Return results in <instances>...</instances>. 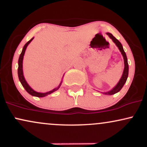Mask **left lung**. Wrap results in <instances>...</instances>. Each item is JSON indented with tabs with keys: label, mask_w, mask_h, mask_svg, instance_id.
<instances>
[{
	"label": "left lung",
	"mask_w": 147,
	"mask_h": 147,
	"mask_svg": "<svg viewBox=\"0 0 147 147\" xmlns=\"http://www.w3.org/2000/svg\"><path fill=\"white\" fill-rule=\"evenodd\" d=\"M106 34L109 35V37H110L111 39L113 40V41L114 43L116 44V45L118 47L119 50H120L121 53H122L123 57H124V72H123V75L122 76V77H121L119 82H118V84L116 85V86L114 88H113L111 91H109V92H104V94H106V95H114V94L117 93V92H119V91L122 88V87L124 86V84L126 83V79H127V77H128V75H129V64H128L127 57H126V53H125V52L124 51V49H123L122 45V44H121L120 42L118 41L115 37L113 36L112 34L109 33V32L106 33Z\"/></svg>",
	"instance_id": "left-lung-1"
}]
</instances>
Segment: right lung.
Wrapping results in <instances>:
<instances>
[{"label": "right lung", "mask_w": 147, "mask_h": 147, "mask_svg": "<svg viewBox=\"0 0 147 147\" xmlns=\"http://www.w3.org/2000/svg\"><path fill=\"white\" fill-rule=\"evenodd\" d=\"M34 38H31V39L29 41L27 42V43H25V45H24V47H23V50H22V52L21 54L20 55V57H19V59H18V79H19L20 82H21V83L22 84V86H23V87H24V88L25 89V90L27 91V92H28V93L30 94L32 96H35V97H45V96L49 95V94H51L52 92H55V91H56L58 90L60 86H61V84H59V86L58 87L56 88L53 89V90H51V91H49L48 92H45V93H41V92H37L36 91H34V90L30 88V86L29 85H28V83L26 82V81H25V79L24 78V76H23V56H24V54H25V50H26V48L27 46H28V44L32 41Z\"/></svg>", "instance_id": "right-lung-1"}]
</instances>
